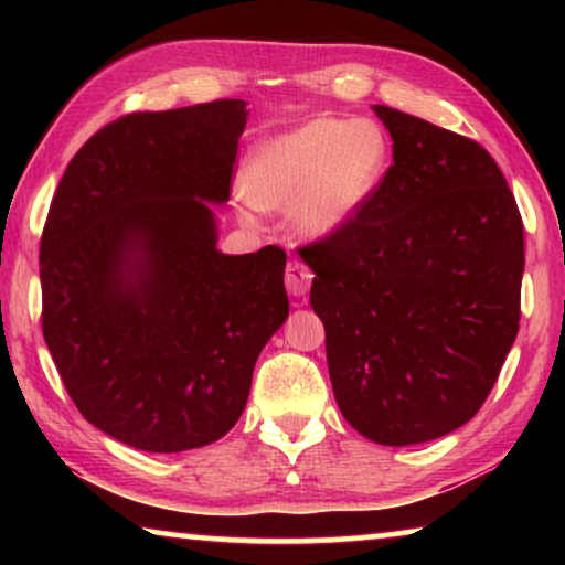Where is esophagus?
<instances>
[{"instance_id":"1","label":"esophagus","mask_w":565,"mask_h":565,"mask_svg":"<svg viewBox=\"0 0 565 565\" xmlns=\"http://www.w3.org/2000/svg\"><path fill=\"white\" fill-rule=\"evenodd\" d=\"M311 279H313V274L303 262L294 259L286 264V289H289V294L306 296V291H309V286H311Z\"/></svg>"}]
</instances>
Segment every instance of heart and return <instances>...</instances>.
Listing matches in <instances>:
<instances>
[{
  "label": "heart",
  "instance_id": "obj_1",
  "mask_svg": "<svg viewBox=\"0 0 565 565\" xmlns=\"http://www.w3.org/2000/svg\"><path fill=\"white\" fill-rule=\"evenodd\" d=\"M391 167V139L374 119L313 117L262 141L242 186L259 209H289L303 238H327L356 216Z\"/></svg>",
  "mask_w": 565,
  "mask_h": 565
}]
</instances>
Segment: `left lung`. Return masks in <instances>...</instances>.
Listing matches in <instances>:
<instances>
[{
	"label": "left lung",
	"mask_w": 565,
	"mask_h": 565,
	"mask_svg": "<svg viewBox=\"0 0 565 565\" xmlns=\"http://www.w3.org/2000/svg\"><path fill=\"white\" fill-rule=\"evenodd\" d=\"M394 164L369 204L301 248L343 418L384 446L471 420L519 333L523 222L481 145L374 104Z\"/></svg>",
	"instance_id": "left-lung-1"
}]
</instances>
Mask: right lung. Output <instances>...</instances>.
Segmentation results:
<instances>
[{
  "label": "right lung",
  "instance_id": "obj_1",
  "mask_svg": "<svg viewBox=\"0 0 565 565\" xmlns=\"http://www.w3.org/2000/svg\"><path fill=\"white\" fill-rule=\"evenodd\" d=\"M246 102L137 111L76 151L46 216L42 331L79 414L151 454L214 444L289 317L286 254L216 248Z\"/></svg>",
  "mask_w": 565,
  "mask_h": 565
}]
</instances>
